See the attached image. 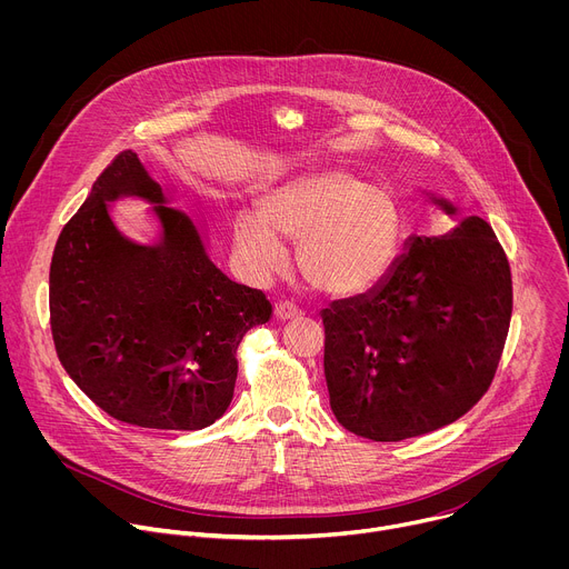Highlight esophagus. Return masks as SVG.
<instances>
[{
    "instance_id": "esophagus-1",
    "label": "esophagus",
    "mask_w": 569,
    "mask_h": 569,
    "mask_svg": "<svg viewBox=\"0 0 569 569\" xmlns=\"http://www.w3.org/2000/svg\"><path fill=\"white\" fill-rule=\"evenodd\" d=\"M274 315H277L281 321H286V319H299V317H301V310H299V306L292 303V301H281V303L274 306Z\"/></svg>"
}]
</instances>
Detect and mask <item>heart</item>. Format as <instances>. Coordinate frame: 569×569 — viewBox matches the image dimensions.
Returning a JSON list of instances; mask_svg holds the SVG:
<instances>
[{
	"label": "heart",
	"instance_id": "heart-1",
	"mask_svg": "<svg viewBox=\"0 0 569 569\" xmlns=\"http://www.w3.org/2000/svg\"><path fill=\"white\" fill-rule=\"evenodd\" d=\"M279 234L297 240V266L312 288L351 297L371 290L391 270L400 216L387 191L345 173H321L272 191L261 216L242 211L236 218L233 248L254 279L283 268Z\"/></svg>",
	"mask_w": 569,
	"mask_h": 569
}]
</instances>
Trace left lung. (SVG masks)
<instances>
[{
  "label": "left lung",
  "mask_w": 569,
  "mask_h": 569,
  "mask_svg": "<svg viewBox=\"0 0 569 569\" xmlns=\"http://www.w3.org/2000/svg\"><path fill=\"white\" fill-rule=\"evenodd\" d=\"M452 220L410 236L385 279L321 310L331 410L353 435L402 441L439 430L491 387L513 286L493 227L430 196Z\"/></svg>",
  "instance_id": "left-lung-1"
}]
</instances>
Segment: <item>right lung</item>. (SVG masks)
Segmentation results:
<instances>
[{
    "label": "right lung",
    "mask_w": 569,
    "mask_h": 569,
    "mask_svg": "<svg viewBox=\"0 0 569 569\" xmlns=\"http://www.w3.org/2000/svg\"><path fill=\"white\" fill-rule=\"evenodd\" d=\"M153 204L152 247L123 237L107 204ZM123 150L62 227L49 272L56 353L69 378L112 419L152 430H202L229 408L236 349L272 303L231 281L202 233Z\"/></svg>",
    "instance_id": "add662e5"
}]
</instances>
